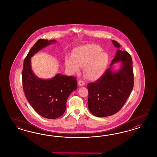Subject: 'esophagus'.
I'll list each match as a JSON object with an SVG mask.
<instances>
[{"mask_svg":"<svg viewBox=\"0 0 157 157\" xmlns=\"http://www.w3.org/2000/svg\"><path fill=\"white\" fill-rule=\"evenodd\" d=\"M78 85L79 86H83L85 85V82L83 81H82V80H81V79H79V80L78 81Z\"/></svg>","mask_w":157,"mask_h":157,"instance_id":"1","label":"esophagus"}]
</instances>
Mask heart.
Wrapping results in <instances>:
<instances>
[{
  "mask_svg": "<svg viewBox=\"0 0 157 157\" xmlns=\"http://www.w3.org/2000/svg\"><path fill=\"white\" fill-rule=\"evenodd\" d=\"M99 45L87 44L74 49L72 56L66 58L67 67L77 72L81 67H85V74L88 79L96 80L102 75L108 60V55Z\"/></svg>",
  "mask_w": 157,
  "mask_h": 157,
  "instance_id": "obj_1",
  "label": "heart"
}]
</instances>
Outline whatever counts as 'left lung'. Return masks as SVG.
I'll use <instances>...</instances> for the list:
<instances>
[{"label":"left lung","mask_w":157,"mask_h":157,"mask_svg":"<svg viewBox=\"0 0 157 157\" xmlns=\"http://www.w3.org/2000/svg\"><path fill=\"white\" fill-rule=\"evenodd\" d=\"M118 49L110 67L115 62H123L118 72L113 73L107 68L98 79L87 84L88 107L94 116L103 117L118 112L125 104L134 83L132 60L127 51L120 50V45L113 40Z\"/></svg>","instance_id":"8db88e82"}]
</instances>
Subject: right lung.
Wrapping results in <instances>:
<instances>
[{
  "instance_id": "right-lung-1",
  "label": "right lung",
  "mask_w": 157,
  "mask_h": 157,
  "mask_svg": "<svg viewBox=\"0 0 157 157\" xmlns=\"http://www.w3.org/2000/svg\"><path fill=\"white\" fill-rule=\"evenodd\" d=\"M55 41L39 39L25 57L22 72V87L29 104L37 113L49 119L62 116L66 109L68 97L77 88L75 77L57 74L51 79L43 80L35 76L32 71L30 58Z\"/></svg>"
}]
</instances>
